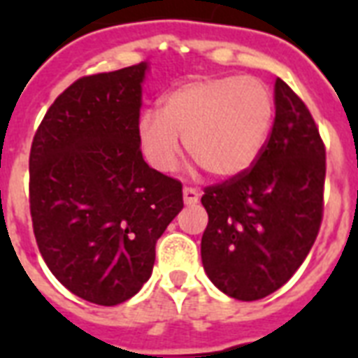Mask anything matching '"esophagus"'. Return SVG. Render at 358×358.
Masks as SVG:
<instances>
[{
    "instance_id": "34e87169",
    "label": "esophagus",
    "mask_w": 358,
    "mask_h": 358,
    "mask_svg": "<svg viewBox=\"0 0 358 358\" xmlns=\"http://www.w3.org/2000/svg\"><path fill=\"white\" fill-rule=\"evenodd\" d=\"M184 202L185 204H195L199 202V191L193 187H184Z\"/></svg>"
}]
</instances>
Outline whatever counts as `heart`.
Instances as JSON below:
<instances>
[{
	"label": "heart",
	"instance_id": "b5f03b06",
	"mask_svg": "<svg viewBox=\"0 0 358 358\" xmlns=\"http://www.w3.org/2000/svg\"><path fill=\"white\" fill-rule=\"evenodd\" d=\"M275 102L256 78H201L173 87L159 109L137 122V143L152 169L171 173L185 154L215 178H234L256 162L271 129Z\"/></svg>",
	"mask_w": 358,
	"mask_h": 358
}]
</instances>
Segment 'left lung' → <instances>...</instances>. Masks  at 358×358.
<instances>
[{
    "instance_id": "8db88e82",
    "label": "left lung",
    "mask_w": 358,
    "mask_h": 358,
    "mask_svg": "<svg viewBox=\"0 0 358 358\" xmlns=\"http://www.w3.org/2000/svg\"><path fill=\"white\" fill-rule=\"evenodd\" d=\"M325 145L305 102L275 81V120L245 173L204 187L201 256L208 277L238 301H258L294 277L323 219Z\"/></svg>"
}]
</instances>
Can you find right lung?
<instances>
[{"mask_svg": "<svg viewBox=\"0 0 358 358\" xmlns=\"http://www.w3.org/2000/svg\"><path fill=\"white\" fill-rule=\"evenodd\" d=\"M146 64L83 76L31 143L29 210L42 258L64 288L102 306L134 297L156 243L184 208L182 184L150 169L137 143Z\"/></svg>", "mask_w": 358, "mask_h": 358, "instance_id": "add662e5", "label": "right lung"}]
</instances>
